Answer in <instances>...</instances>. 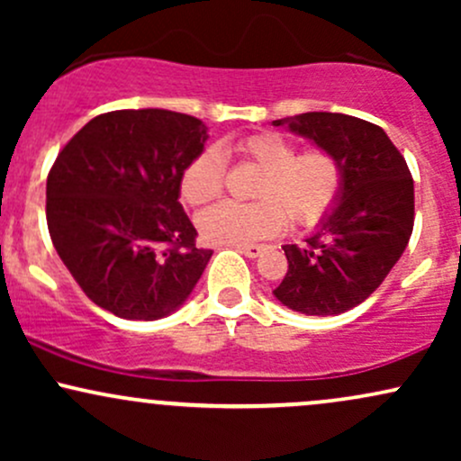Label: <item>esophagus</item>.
Masks as SVG:
<instances>
[{"label":"esophagus","mask_w":461,"mask_h":461,"mask_svg":"<svg viewBox=\"0 0 461 461\" xmlns=\"http://www.w3.org/2000/svg\"><path fill=\"white\" fill-rule=\"evenodd\" d=\"M236 249H238V251H240V253H245L247 258H258V256H260V253H262L264 247H260V245H238Z\"/></svg>","instance_id":"esophagus-1"}]
</instances>
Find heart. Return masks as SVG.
I'll return each mask as SVG.
<instances>
[{"label": "heart", "mask_w": 461, "mask_h": 461, "mask_svg": "<svg viewBox=\"0 0 461 461\" xmlns=\"http://www.w3.org/2000/svg\"><path fill=\"white\" fill-rule=\"evenodd\" d=\"M240 160L260 168L253 197L256 203L212 205L197 216V230L210 245H249L284 230L285 219L310 227L331 210L342 184L340 162L325 149L297 153L290 139L277 131H260L236 142ZM225 182V156L205 147L179 177V194L190 205L216 199ZM289 216L285 217V214Z\"/></svg>", "instance_id": "b5f03b06"}]
</instances>
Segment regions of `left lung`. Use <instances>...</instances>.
Masks as SVG:
<instances>
[{"label":"left lung","mask_w":461,"mask_h":461,"mask_svg":"<svg viewBox=\"0 0 461 461\" xmlns=\"http://www.w3.org/2000/svg\"><path fill=\"white\" fill-rule=\"evenodd\" d=\"M330 151L342 168L333 208L305 245H284L288 273L273 290L285 308L336 316L382 285L414 230V179L379 125L340 113L273 121Z\"/></svg>","instance_id":"1"}]
</instances>
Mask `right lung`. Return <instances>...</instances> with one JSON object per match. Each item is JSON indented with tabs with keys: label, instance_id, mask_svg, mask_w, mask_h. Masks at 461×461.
<instances>
[{
	"label": "right lung",
	"instance_id": "1",
	"mask_svg": "<svg viewBox=\"0 0 461 461\" xmlns=\"http://www.w3.org/2000/svg\"><path fill=\"white\" fill-rule=\"evenodd\" d=\"M208 128L162 108L95 116L47 176V227L88 299L128 321L176 312L212 251L194 245L179 177Z\"/></svg>",
	"mask_w": 461,
	"mask_h": 461
}]
</instances>
